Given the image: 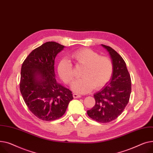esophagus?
Instances as JSON below:
<instances>
[{"instance_id":"1","label":"esophagus","mask_w":153,"mask_h":153,"mask_svg":"<svg viewBox=\"0 0 153 153\" xmlns=\"http://www.w3.org/2000/svg\"><path fill=\"white\" fill-rule=\"evenodd\" d=\"M73 96L74 98H79V97H81V95L79 94H77V93H74L73 94Z\"/></svg>"}]
</instances>
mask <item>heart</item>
I'll return each mask as SVG.
<instances>
[{
    "label": "heart",
    "mask_w": 153,
    "mask_h": 153,
    "mask_svg": "<svg viewBox=\"0 0 153 153\" xmlns=\"http://www.w3.org/2000/svg\"><path fill=\"white\" fill-rule=\"evenodd\" d=\"M71 58L77 65L84 67L81 76L83 78L76 79L71 85L75 92L88 93L93 88L100 89L110 80L113 65L111 60L107 57L100 56L91 49H82L71 53ZM58 74L67 84H71L74 79V68L71 63L67 59H62L58 65Z\"/></svg>",
    "instance_id": "heart-1"
}]
</instances>
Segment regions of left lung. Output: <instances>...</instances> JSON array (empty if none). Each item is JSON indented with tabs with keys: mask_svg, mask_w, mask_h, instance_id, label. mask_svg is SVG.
<instances>
[{
	"mask_svg": "<svg viewBox=\"0 0 153 153\" xmlns=\"http://www.w3.org/2000/svg\"><path fill=\"white\" fill-rule=\"evenodd\" d=\"M110 56L113 72L106 85L94 94V106L87 111L89 117L101 123H108L122 113L129 101L131 91L130 75L122 57L109 46L101 44Z\"/></svg>",
	"mask_w": 153,
	"mask_h": 153,
	"instance_id": "left-lung-1",
	"label": "left lung"
}]
</instances>
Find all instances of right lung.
<instances>
[{"label":"right lung","mask_w":153,"mask_h":153,"mask_svg":"<svg viewBox=\"0 0 153 153\" xmlns=\"http://www.w3.org/2000/svg\"><path fill=\"white\" fill-rule=\"evenodd\" d=\"M64 48L57 42H47L34 49L22 66L21 94L30 111L42 120L61 117L74 99L70 89L56 78L55 59Z\"/></svg>","instance_id":"add662e5"}]
</instances>
